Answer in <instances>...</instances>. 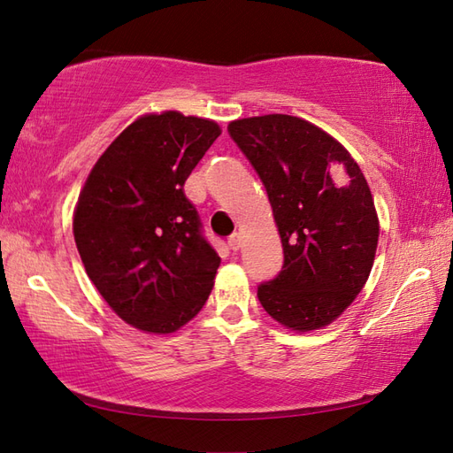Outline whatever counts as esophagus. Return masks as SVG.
Wrapping results in <instances>:
<instances>
[{
	"mask_svg": "<svg viewBox=\"0 0 453 453\" xmlns=\"http://www.w3.org/2000/svg\"><path fill=\"white\" fill-rule=\"evenodd\" d=\"M227 245H229V249H232V251H237V249L242 247V234L235 232V234L229 235V239H227Z\"/></svg>",
	"mask_w": 453,
	"mask_h": 453,
	"instance_id": "34e87169",
	"label": "esophagus"
}]
</instances>
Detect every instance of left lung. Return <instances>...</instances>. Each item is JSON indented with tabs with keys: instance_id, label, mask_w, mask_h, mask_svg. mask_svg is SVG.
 <instances>
[{
	"instance_id": "8db88e82",
	"label": "left lung",
	"mask_w": 453,
	"mask_h": 453,
	"mask_svg": "<svg viewBox=\"0 0 453 453\" xmlns=\"http://www.w3.org/2000/svg\"><path fill=\"white\" fill-rule=\"evenodd\" d=\"M227 132L261 177L282 239V271L258 284V302L292 331L329 325L360 294L378 247V214L358 163L290 114L234 120Z\"/></svg>"
}]
</instances>
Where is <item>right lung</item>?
<instances>
[{
  "instance_id": "obj_1",
  "label": "right lung",
  "mask_w": 453,
  "mask_h": 453,
  "mask_svg": "<svg viewBox=\"0 0 453 453\" xmlns=\"http://www.w3.org/2000/svg\"><path fill=\"white\" fill-rule=\"evenodd\" d=\"M177 111L132 122L91 169L73 214L85 273L114 313L165 334L206 303L219 266L185 180L219 136Z\"/></svg>"
}]
</instances>
